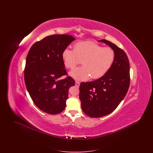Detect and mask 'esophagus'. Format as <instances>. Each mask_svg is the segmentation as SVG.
I'll return each instance as SVG.
<instances>
[{
  "label": "esophagus",
  "mask_w": 153,
  "mask_h": 153,
  "mask_svg": "<svg viewBox=\"0 0 153 153\" xmlns=\"http://www.w3.org/2000/svg\"><path fill=\"white\" fill-rule=\"evenodd\" d=\"M76 85L77 86V87H79L80 86V83L79 82V81H76Z\"/></svg>",
  "instance_id": "obj_1"
}]
</instances>
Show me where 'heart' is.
Here are the masks:
<instances>
[{
  "mask_svg": "<svg viewBox=\"0 0 153 153\" xmlns=\"http://www.w3.org/2000/svg\"><path fill=\"white\" fill-rule=\"evenodd\" d=\"M61 56L67 69H72L81 61L82 66L75 68L69 74L75 80L85 81L90 77L91 79H99L107 73L114 62L115 52L111 48L85 41L74 44L73 50L64 49Z\"/></svg>",
  "mask_w": 153,
  "mask_h": 153,
  "instance_id": "b5f03b06",
  "label": "heart"
}]
</instances>
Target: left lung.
Segmentation results:
<instances>
[{
  "label": "left lung",
  "mask_w": 153,
  "mask_h": 153,
  "mask_svg": "<svg viewBox=\"0 0 153 153\" xmlns=\"http://www.w3.org/2000/svg\"><path fill=\"white\" fill-rule=\"evenodd\" d=\"M115 52V59L109 71L97 80L81 82V106L88 117H100L116 109L127 94L130 86V64L126 53L108 41H98Z\"/></svg>",
  "instance_id": "left-lung-1"
}]
</instances>
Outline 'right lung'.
Segmentation results:
<instances>
[{
	"mask_svg": "<svg viewBox=\"0 0 153 153\" xmlns=\"http://www.w3.org/2000/svg\"><path fill=\"white\" fill-rule=\"evenodd\" d=\"M75 38L69 35H53L36 42L28 53L25 82L34 104L45 112L56 115L65 108L69 88L75 81L67 74L62 59L64 49Z\"/></svg>",
	"mask_w": 153,
	"mask_h": 153,
	"instance_id": "1",
	"label": "right lung"
}]
</instances>
